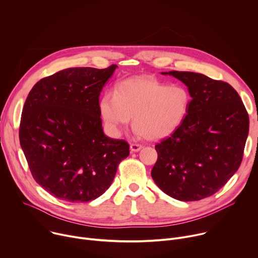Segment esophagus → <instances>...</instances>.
Masks as SVG:
<instances>
[{"label":"esophagus","mask_w":258,"mask_h":258,"mask_svg":"<svg viewBox=\"0 0 258 258\" xmlns=\"http://www.w3.org/2000/svg\"><path fill=\"white\" fill-rule=\"evenodd\" d=\"M142 149V146L141 145H138V144H131L130 145V151L132 153H135V152H138Z\"/></svg>","instance_id":"obj_1"}]
</instances>
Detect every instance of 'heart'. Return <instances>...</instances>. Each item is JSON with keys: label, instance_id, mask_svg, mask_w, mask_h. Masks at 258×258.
Listing matches in <instances>:
<instances>
[{"label": "heart", "instance_id": "heart-1", "mask_svg": "<svg viewBox=\"0 0 258 258\" xmlns=\"http://www.w3.org/2000/svg\"><path fill=\"white\" fill-rule=\"evenodd\" d=\"M189 103V94L182 86H168L150 76H137L121 81L113 95L104 94L98 105L110 131L119 133L133 118L138 135L159 140L180 126Z\"/></svg>", "mask_w": 258, "mask_h": 258}]
</instances>
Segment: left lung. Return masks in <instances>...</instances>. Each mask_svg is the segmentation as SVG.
<instances>
[{
    "label": "left lung",
    "instance_id": "8db88e82",
    "mask_svg": "<svg viewBox=\"0 0 258 258\" xmlns=\"http://www.w3.org/2000/svg\"><path fill=\"white\" fill-rule=\"evenodd\" d=\"M162 75L181 81L191 97L180 126L155 148L156 184L179 201H199L220 189L239 169L249 132V117L230 84L192 73Z\"/></svg>",
    "mask_w": 258,
    "mask_h": 258
}]
</instances>
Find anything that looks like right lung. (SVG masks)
<instances>
[{"instance_id":"add662e5","label":"right lung","mask_w":258,"mask_h":258,"mask_svg":"<svg viewBox=\"0 0 258 258\" xmlns=\"http://www.w3.org/2000/svg\"><path fill=\"white\" fill-rule=\"evenodd\" d=\"M117 66L72 68L40 80L28 93L20 146L35 180L71 203L89 202L111 184L129 145L102 130L99 95Z\"/></svg>"}]
</instances>
